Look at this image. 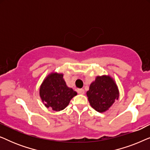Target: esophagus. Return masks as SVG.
<instances>
[{
    "label": "esophagus",
    "mask_w": 150,
    "mask_h": 150,
    "mask_svg": "<svg viewBox=\"0 0 150 150\" xmlns=\"http://www.w3.org/2000/svg\"><path fill=\"white\" fill-rule=\"evenodd\" d=\"M78 93H79V94H81V95H83L84 93H85V91H84V89H79L77 90Z\"/></svg>",
    "instance_id": "1"
}]
</instances>
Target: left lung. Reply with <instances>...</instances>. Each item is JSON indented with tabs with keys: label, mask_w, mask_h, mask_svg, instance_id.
I'll return each instance as SVG.
<instances>
[{
	"label": "left lung",
	"mask_w": 150,
	"mask_h": 150,
	"mask_svg": "<svg viewBox=\"0 0 150 150\" xmlns=\"http://www.w3.org/2000/svg\"><path fill=\"white\" fill-rule=\"evenodd\" d=\"M87 96L93 109L104 112L119 99L120 91L115 81L110 75L97 76L90 84Z\"/></svg>",
	"instance_id": "obj_1"
}]
</instances>
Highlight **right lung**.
Listing matches in <instances>:
<instances>
[{
    "mask_svg": "<svg viewBox=\"0 0 150 150\" xmlns=\"http://www.w3.org/2000/svg\"><path fill=\"white\" fill-rule=\"evenodd\" d=\"M76 91L67 87L63 74L52 71L45 78L40 87V96L46 108L60 111L67 107Z\"/></svg>",
    "mask_w": 150,
    "mask_h": 150,
    "instance_id": "right-lung-1",
    "label": "right lung"
}]
</instances>
